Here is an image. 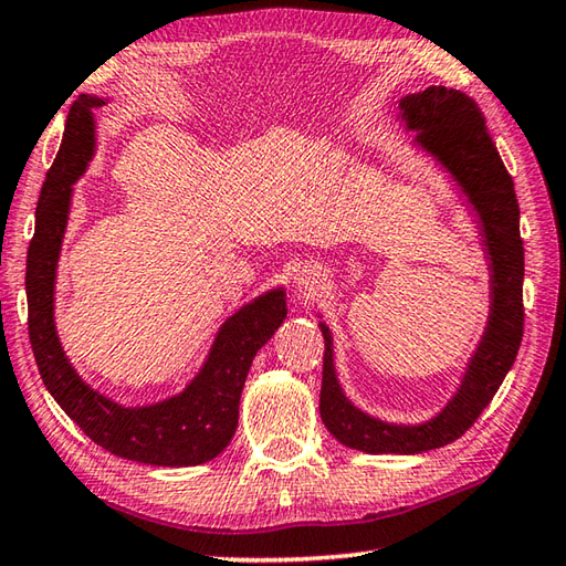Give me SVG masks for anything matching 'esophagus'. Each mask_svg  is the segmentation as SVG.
<instances>
[{
    "label": "esophagus",
    "mask_w": 566,
    "mask_h": 566,
    "mask_svg": "<svg viewBox=\"0 0 566 566\" xmlns=\"http://www.w3.org/2000/svg\"><path fill=\"white\" fill-rule=\"evenodd\" d=\"M327 281H329V273L325 266H319V263H307V266L300 269L295 275L297 295L313 297L319 287H325Z\"/></svg>",
    "instance_id": "obj_1"
}]
</instances>
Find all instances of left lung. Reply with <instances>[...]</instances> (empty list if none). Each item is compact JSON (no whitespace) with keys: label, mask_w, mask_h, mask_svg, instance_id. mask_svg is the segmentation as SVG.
Returning <instances> with one entry per match:
<instances>
[{"label":"left lung","mask_w":566,"mask_h":566,"mask_svg":"<svg viewBox=\"0 0 566 566\" xmlns=\"http://www.w3.org/2000/svg\"><path fill=\"white\" fill-rule=\"evenodd\" d=\"M400 109L408 129L418 132V144L452 172L469 195V202L476 207L491 256L493 305L486 334L461 380L459 394L434 420L415 428L368 418L344 398L334 376L329 329L319 325L325 337L319 390L322 422L342 444L366 454H420L459 440L479 420L511 371L525 327L521 207L511 172L503 166L476 99L440 85L406 97Z\"/></svg>","instance_id":"obj_1"}]
</instances>
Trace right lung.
<instances>
[{"label":"right lung","instance_id":"1","mask_svg":"<svg viewBox=\"0 0 566 566\" xmlns=\"http://www.w3.org/2000/svg\"><path fill=\"white\" fill-rule=\"evenodd\" d=\"M99 105L105 102L87 95L73 102L61 151L39 195L36 232L27 256L31 349L49 394L92 442L142 464L195 467L214 459L234 437L241 388L253 356L285 319V297L283 291L266 293L229 317L198 378L180 396L158 406L122 408L83 384L57 342L53 285L73 182L95 154L92 107Z\"/></svg>","mask_w":566,"mask_h":566}]
</instances>
